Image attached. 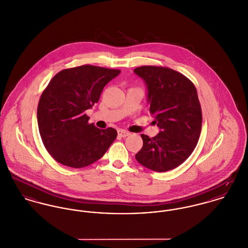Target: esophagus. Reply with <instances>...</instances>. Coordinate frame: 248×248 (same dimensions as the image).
<instances>
[{"instance_id": "34e87169", "label": "esophagus", "mask_w": 248, "mask_h": 248, "mask_svg": "<svg viewBox=\"0 0 248 248\" xmlns=\"http://www.w3.org/2000/svg\"><path fill=\"white\" fill-rule=\"evenodd\" d=\"M117 133H118V135L121 136V137H126V136H129L131 135V133H129L127 131H124V130H119Z\"/></svg>"}]
</instances>
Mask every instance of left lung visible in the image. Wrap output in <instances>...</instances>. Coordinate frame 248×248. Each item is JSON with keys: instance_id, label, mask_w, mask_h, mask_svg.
<instances>
[{"instance_id": "obj_1", "label": "left lung", "mask_w": 248, "mask_h": 248, "mask_svg": "<svg viewBox=\"0 0 248 248\" xmlns=\"http://www.w3.org/2000/svg\"><path fill=\"white\" fill-rule=\"evenodd\" d=\"M148 87L150 113L161 129L156 136L141 135L138 163L158 172L175 169L194 151L202 129V109L195 85L170 68L145 65L135 68Z\"/></svg>"}]
</instances>
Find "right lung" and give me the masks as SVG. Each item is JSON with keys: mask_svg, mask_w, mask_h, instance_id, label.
<instances>
[{"mask_svg": "<svg viewBox=\"0 0 248 248\" xmlns=\"http://www.w3.org/2000/svg\"><path fill=\"white\" fill-rule=\"evenodd\" d=\"M118 69L81 65L63 69L50 80L38 104V126L45 149L57 162L75 169L102 157L116 138L113 128L100 130L85 111L98 102Z\"/></svg>", "mask_w": 248, "mask_h": 248, "instance_id": "right-lung-1", "label": "right lung"}]
</instances>
